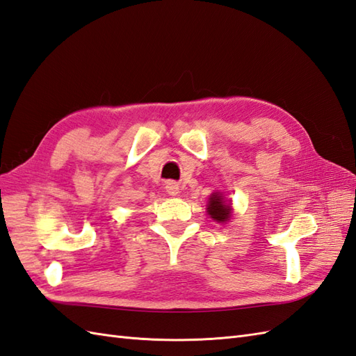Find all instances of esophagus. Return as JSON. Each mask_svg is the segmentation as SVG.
<instances>
[{"label": "esophagus", "mask_w": 356, "mask_h": 356, "mask_svg": "<svg viewBox=\"0 0 356 356\" xmlns=\"http://www.w3.org/2000/svg\"><path fill=\"white\" fill-rule=\"evenodd\" d=\"M167 193L170 194V195H177L180 191H179V185L176 184V181H168L167 184Z\"/></svg>", "instance_id": "1"}]
</instances>
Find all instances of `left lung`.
<instances>
[{
    "instance_id": "8db88e82",
    "label": "left lung",
    "mask_w": 356,
    "mask_h": 356,
    "mask_svg": "<svg viewBox=\"0 0 356 356\" xmlns=\"http://www.w3.org/2000/svg\"><path fill=\"white\" fill-rule=\"evenodd\" d=\"M207 213L216 222H227L232 218V206L222 193H213L207 202Z\"/></svg>"
}]
</instances>
